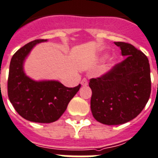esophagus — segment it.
<instances>
[{
  "label": "esophagus",
  "mask_w": 158,
  "mask_h": 158,
  "mask_svg": "<svg viewBox=\"0 0 158 158\" xmlns=\"http://www.w3.org/2000/svg\"><path fill=\"white\" fill-rule=\"evenodd\" d=\"M81 84L83 85V86H87L88 84V81H87V79H83V80L81 81Z\"/></svg>",
  "instance_id": "obj_1"
}]
</instances>
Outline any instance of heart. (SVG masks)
Returning a JSON list of instances; mask_svg holds the SVG:
<instances>
[{"instance_id":"b5f03b06","label":"heart","mask_w":158,"mask_h":158,"mask_svg":"<svg viewBox=\"0 0 158 158\" xmlns=\"http://www.w3.org/2000/svg\"><path fill=\"white\" fill-rule=\"evenodd\" d=\"M112 64H113V63H112V61H111V60H110V61H109V64H108L107 66H106V68H104V71H107V70L109 69V68H110V67H111Z\"/></svg>"}]
</instances>
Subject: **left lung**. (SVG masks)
Segmentation results:
<instances>
[{
    "label": "left lung",
    "instance_id": "1",
    "mask_svg": "<svg viewBox=\"0 0 158 158\" xmlns=\"http://www.w3.org/2000/svg\"><path fill=\"white\" fill-rule=\"evenodd\" d=\"M124 60L106 73L90 79V109L96 120L105 125H120L136 118L151 93L148 58L132 44L114 42Z\"/></svg>",
    "mask_w": 158,
    "mask_h": 158
}]
</instances>
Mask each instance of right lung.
Instances as JSON below:
<instances>
[{
    "instance_id": "right-lung-1",
    "label": "right lung",
    "mask_w": 158,
    "mask_h": 158,
    "mask_svg": "<svg viewBox=\"0 0 158 158\" xmlns=\"http://www.w3.org/2000/svg\"><path fill=\"white\" fill-rule=\"evenodd\" d=\"M47 40H35L20 48L13 56L9 66L8 96L16 111L26 120L51 123L58 120L81 85L67 87L58 81H34L24 74L26 56L36 44Z\"/></svg>"
}]
</instances>
